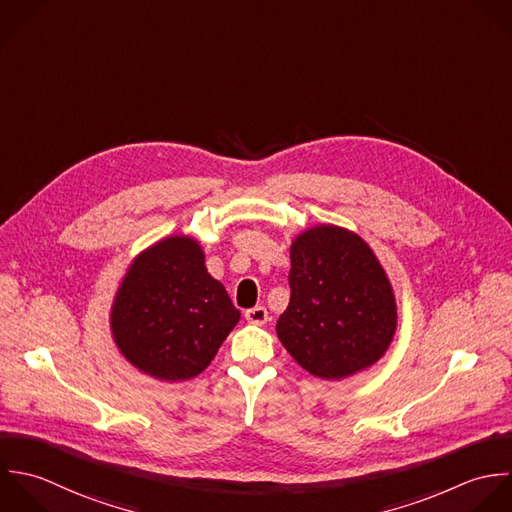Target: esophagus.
Returning <instances> with one entry per match:
<instances>
[{"label": "esophagus", "instance_id": "1", "mask_svg": "<svg viewBox=\"0 0 512 512\" xmlns=\"http://www.w3.org/2000/svg\"><path fill=\"white\" fill-rule=\"evenodd\" d=\"M245 319L253 325H265L269 321V313H267L265 307L257 305V307H251V309L245 311Z\"/></svg>", "mask_w": 512, "mask_h": 512}]
</instances>
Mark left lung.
Returning a JSON list of instances; mask_svg holds the SVG:
<instances>
[{
  "label": "left lung",
  "instance_id": "8db88e82",
  "mask_svg": "<svg viewBox=\"0 0 512 512\" xmlns=\"http://www.w3.org/2000/svg\"><path fill=\"white\" fill-rule=\"evenodd\" d=\"M291 299L277 335L311 375L339 381L377 363L397 329V303L373 249L337 225L291 245Z\"/></svg>",
  "mask_w": 512,
  "mask_h": 512
}]
</instances>
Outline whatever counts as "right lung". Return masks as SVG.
Instances as JSON below:
<instances>
[{"mask_svg":"<svg viewBox=\"0 0 512 512\" xmlns=\"http://www.w3.org/2000/svg\"><path fill=\"white\" fill-rule=\"evenodd\" d=\"M239 317L199 243L175 235L135 257L113 301L111 331L139 371L187 381L207 369Z\"/></svg>","mask_w":512,"mask_h":512,"instance_id":"right-lung-1","label":"right lung"}]
</instances>
